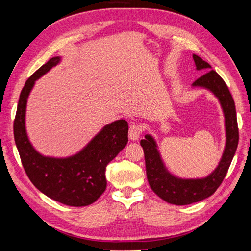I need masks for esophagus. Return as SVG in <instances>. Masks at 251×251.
<instances>
[{
  "label": "esophagus",
  "mask_w": 251,
  "mask_h": 251,
  "mask_svg": "<svg viewBox=\"0 0 251 251\" xmlns=\"http://www.w3.org/2000/svg\"><path fill=\"white\" fill-rule=\"evenodd\" d=\"M141 132H142V126L140 124H137V123H134V124L130 125L129 130H128L129 139L134 141L138 140L141 135Z\"/></svg>",
  "instance_id": "esophagus-1"
}]
</instances>
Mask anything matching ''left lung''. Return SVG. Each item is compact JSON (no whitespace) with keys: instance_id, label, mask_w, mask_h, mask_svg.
<instances>
[{"instance_id":"left-lung-1","label":"left lung","mask_w":251,"mask_h":251,"mask_svg":"<svg viewBox=\"0 0 251 251\" xmlns=\"http://www.w3.org/2000/svg\"><path fill=\"white\" fill-rule=\"evenodd\" d=\"M197 70L204 69V75L197 78L192 86L209 89L219 99L226 117V143L221 161L209 176L201 179H181L170 174L159 155L155 140L146 135L140 141L146 159V169L149 184L152 191L165 201L174 205H189L207 199L219 188L230 167L238 145V126L235 103L226 82L209 63L201 57L193 55Z\"/></svg>"}]
</instances>
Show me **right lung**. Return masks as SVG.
<instances>
[{
  "label": "right lung",
  "instance_id": "add662e5",
  "mask_svg": "<svg viewBox=\"0 0 251 251\" xmlns=\"http://www.w3.org/2000/svg\"><path fill=\"white\" fill-rule=\"evenodd\" d=\"M54 57L26 79L21 90L14 121V137L21 163L30 181L51 200L68 206L83 207L97 201L106 188L105 168L128 142V123L105 125L81 152L70 157L43 156L32 147L25 131V108L37 78L58 65Z\"/></svg>",
  "mask_w": 251,
  "mask_h": 251
}]
</instances>
